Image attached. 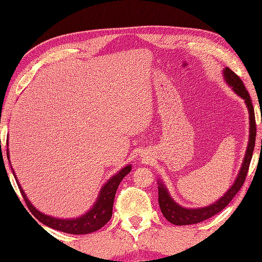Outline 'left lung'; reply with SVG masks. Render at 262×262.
Segmentation results:
<instances>
[{"label": "left lung", "mask_w": 262, "mask_h": 262, "mask_svg": "<svg viewBox=\"0 0 262 262\" xmlns=\"http://www.w3.org/2000/svg\"><path fill=\"white\" fill-rule=\"evenodd\" d=\"M223 80L227 82V84L232 89L237 96L244 99L245 105L249 111V120H250V129H249V144H247L245 156L243 159V163L239 168V172L237 174V178L235 179L234 183L231 187L227 190L223 196L215 201L214 203L210 204L207 206L203 207H183L179 205V204L174 201L168 192V189L161 180H158V202L161 213L167 220L173 223L175 226H188L193 225V223H199L204 220H207L208 217H212L219 212H221L228 204L231 202V199L236 196V193L239 191V189L243 185L247 170L250 167V163L252 159V152L254 150L255 144V135H256V126H255V117H254V108L252 105V101L250 98V95L247 93L246 88L244 87L243 81L236 75L229 68L223 69Z\"/></svg>", "instance_id": "1"}]
</instances>
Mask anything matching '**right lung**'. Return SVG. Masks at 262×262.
Instances as JSON below:
<instances>
[{
  "label": "right lung",
  "mask_w": 262,
  "mask_h": 262,
  "mask_svg": "<svg viewBox=\"0 0 262 262\" xmlns=\"http://www.w3.org/2000/svg\"><path fill=\"white\" fill-rule=\"evenodd\" d=\"M7 157L9 159V163L11 166L10 161V155H9V149L7 152ZM13 177H15L18 188L20 190V192L24 197V201L27 204L28 208L32 212L37 220L43 223V225L48 226L52 229L59 230L66 232V234H73V235H84V234H92V232L101 229L103 226H105L106 223L110 221L112 216V207L113 202H115V196L117 192V189L120 184L121 180L126 177V175L132 170V165H127L125 167L121 168L117 174L113 175L112 178L108 179L105 184L103 185L99 190L98 196L96 201L93 204V206L89 210L83 213L82 215L73 219H60L48 215L40 212L37 208L33 205L30 202V199L27 198L25 191H24L21 185L19 184V181L15 174V170L11 167Z\"/></svg>",
  "instance_id": "obj_1"
}]
</instances>
